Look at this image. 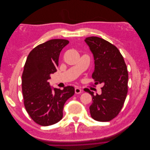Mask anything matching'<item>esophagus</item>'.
Returning <instances> with one entry per match:
<instances>
[{"label": "esophagus", "instance_id": "obj_1", "mask_svg": "<svg viewBox=\"0 0 150 150\" xmlns=\"http://www.w3.org/2000/svg\"><path fill=\"white\" fill-rule=\"evenodd\" d=\"M82 92V90L81 89H80L79 88H75V93L76 94H80Z\"/></svg>", "mask_w": 150, "mask_h": 150}]
</instances>
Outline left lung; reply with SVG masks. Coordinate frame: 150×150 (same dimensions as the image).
<instances>
[{
    "instance_id": "1",
    "label": "left lung",
    "mask_w": 150,
    "mask_h": 150,
    "mask_svg": "<svg viewBox=\"0 0 150 150\" xmlns=\"http://www.w3.org/2000/svg\"><path fill=\"white\" fill-rule=\"evenodd\" d=\"M84 40L94 56L92 78L96 84H103L100 95H94L89 89L84 90L92 96L91 116L98 121H110L119 114L128 93L126 63L118 49L107 40L94 36Z\"/></svg>"
}]
</instances>
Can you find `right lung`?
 <instances>
[{"instance_id":"add662e5","label":"right lung","mask_w":150,"mask_h":150,"mask_svg":"<svg viewBox=\"0 0 150 150\" xmlns=\"http://www.w3.org/2000/svg\"><path fill=\"white\" fill-rule=\"evenodd\" d=\"M66 39H51L30 52L22 76V89L25 110L36 123L50 126L59 121L66 101L74 94L72 86L62 90L52 88L48 80L57 71L62 49L69 44Z\"/></svg>"}]
</instances>
